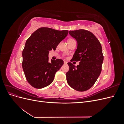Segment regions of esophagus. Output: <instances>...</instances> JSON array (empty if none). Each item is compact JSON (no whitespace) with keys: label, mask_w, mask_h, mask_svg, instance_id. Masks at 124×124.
Segmentation results:
<instances>
[{"label":"esophagus","mask_w":124,"mask_h":124,"mask_svg":"<svg viewBox=\"0 0 124 124\" xmlns=\"http://www.w3.org/2000/svg\"><path fill=\"white\" fill-rule=\"evenodd\" d=\"M63 63H64L65 65L67 64V61H63Z\"/></svg>","instance_id":"1"}]
</instances>
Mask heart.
<instances>
[{"label": "heart", "mask_w": 124, "mask_h": 124, "mask_svg": "<svg viewBox=\"0 0 124 124\" xmlns=\"http://www.w3.org/2000/svg\"><path fill=\"white\" fill-rule=\"evenodd\" d=\"M73 40V39H69V40Z\"/></svg>", "instance_id": "obj_1"}]
</instances>
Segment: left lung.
Listing matches in <instances>:
<instances>
[{
	"instance_id": "left-lung-1",
	"label": "left lung",
	"mask_w": 124,
	"mask_h": 124,
	"mask_svg": "<svg viewBox=\"0 0 124 124\" xmlns=\"http://www.w3.org/2000/svg\"><path fill=\"white\" fill-rule=\"evenodd\" d=\"M77 41V48L72 61H80L77 67L68 62L69 70L66 73L67 81L76 91L84 92L95 83L101 72L103 55L101 45L93 33L84 29L69 31Z\"/></svg>"
}]
</instances>
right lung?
<instances>
[{"instance_id": "1", "label": "right lung", "mask_w": 124, "mask_h": 124, "mask_svg": "<svg viewBox=\"0 0 124 124\" xmlns=\"http://www.w3.org/2000/svg\"><path fill=\"white\" fill-rule=\"evenodd\" d=\"M68 33L67 30L60 31L41 27L32 33L27 40L22 52V67L26 80L32 87L42 88L53 81L56 72L63 65L61 59L48 62L49 51H54Z\"/></svg>"}]
</instances>
